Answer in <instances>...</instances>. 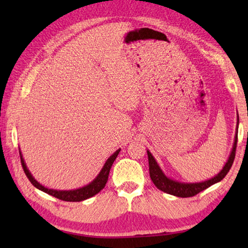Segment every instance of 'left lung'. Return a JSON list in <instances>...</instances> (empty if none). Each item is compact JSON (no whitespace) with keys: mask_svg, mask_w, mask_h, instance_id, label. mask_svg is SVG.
<instances>
[{"mask_svg":"<svg viewBox=\"0 0 248 248\" xmlns=\"http://www.w3.org/2000/svg\"><path fill=\"white\" fill-rule=\"evenodd\" d=\"M237 127H238V115H237ZM236 144H237V130L236 134H235V140L233 144L232 152H231L228 162L225 163L223 169L215 177L210 178L208 180L201 183H182L177 182V180L170 179L166 177L165 174L163 173L161 167L155 161L153 155L151 154L150 151H148V157H149V170H150V177L152 179L155 186H156L159 190L166 192V194L173 195L176 197H182V198H188V197L196 196L199 194L200 191L207 189L208 187L212 186L217 183L221 182L223 179L226 174L229 173V170L232 167V164L235 158V152H236Z\"/></svg>","mask_w":248,"mask_h":248,"instance_id":"left-lung-1","label":"left lung"}]
</instances>
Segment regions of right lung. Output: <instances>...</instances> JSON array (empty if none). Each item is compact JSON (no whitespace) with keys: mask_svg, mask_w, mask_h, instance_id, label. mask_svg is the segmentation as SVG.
Returning a JSON list of instances; mask_svg holds the SVG:
<instances>
[{"mask_svg":"<svg viewBox=\"0 0 248 248\" xmlns=\"http://www.w3.org/2000/svg\"><path fill=\"white\" fill-rule=\"evenodd\" d=\"M119 152H120V149L117 150L116 152L107 159L106 163H105V165L103 166L102 170L99 171L97 177H96L93 182L90 183L89 185H86V186L78 188V189H75V190H54V189H49V188L43 186V185L39 184L35 178L32 177L31 171L28 170L26 164H25L23 155H22V153H20V151H19V155H20V163H22V166H23L25 174H26L27 178L31 180V183L33 185V186H35L36 188H38L39 190L46 192V194H48L52 197H56V198L60 199V200L70 201V202H75V201H83L85 199H89V198H91V197H93L96 194H98V192L103 189L108 180V175H109V171H110V169L112 166V163H114L116 157L118 156Z\"/></svg>","mask_w":248,"mask_h":248,"instance_id":"right-lung-1","label":"right lung"}]
</instances>
